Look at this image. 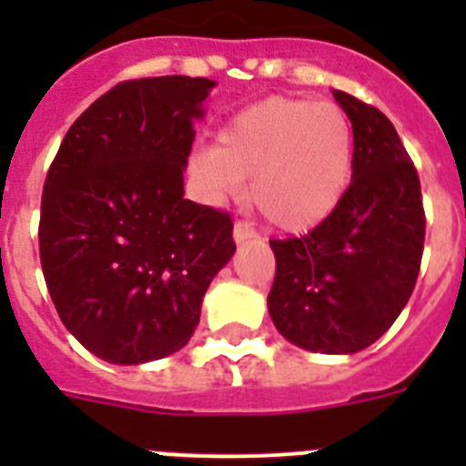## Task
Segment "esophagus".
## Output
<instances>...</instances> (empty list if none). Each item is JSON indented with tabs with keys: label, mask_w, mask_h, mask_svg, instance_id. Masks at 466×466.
Instances as JSON below:
<instances>
[{
	"label": "esophagus",
	"mask_w": 466,
	"mask_h": 466,
	"mask_svg": "<svg viewBox=\"0 0 466 466\" xmlns=\"http://www.w3.org/2000/svg\"><path fill=\"white\" fill-rule=\"evenodd\" d=\"M233 238H236V242L249 240V238H254V228L247 221H236V226H233Z\"/></svg>",
	"instance_id": "esophagus-1"
}]
</instances>
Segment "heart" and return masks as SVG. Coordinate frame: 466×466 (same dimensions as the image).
<instances>
[{
  "label": "heart",
  "instance_id": "obj_1",
  "mask_svg": "<svg viewBox=\"0 0 466 466\" xmlns=\"http://www.w3.org/2000/svg\"><path fill=\"white\" fill-rule=\"evenodd\" d=\"M355 167V127L333 102L275 95L238 111L217 149H198L188 170L208 200L242 191L273 226L303 233L339 208Z\"/></svg>",
  "mask_w": 466,
  "mask_h": 466
}]
</instances>
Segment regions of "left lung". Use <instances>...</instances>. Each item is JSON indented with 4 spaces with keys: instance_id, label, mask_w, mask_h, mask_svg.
<instances>
[{
    "instance_id": "obj_1",
    "label": "left lung",
    "mask_w": 466,
    "mask_h": 466,
    "mask_svg": "<svg viewBox=\"0 0 466 466\" xmlns=\"http://www.w3.org/2000/svg\"><path fill=\"white\" fill-rule=\"evenodd\" d=\"M355 127L352 182L339 208L300 238L270 240L268 312L289 343L352 355L392 327L413 294L425 247L420 177L392 121L333 90Z\"/></svg>"
}]
</instances>
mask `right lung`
<instances>
[{
	"label": "right lung",
	"instance_id": "right-lung-1",
	"mask_svg": "<svg viewBox=\"0 0 466 466\" xmlns=\"http://www.w3.org/2000/svg\"><path fill=\"white\" fill-rule=\"evenodd\" d=\"M212 86L179 74L114 86L72 123L48 167L44 279L69 333L109 364L182 350L236 252L230 214L184 198L193 118Z\"/></svg>",
	"mask_w": 466,
	"mask_h": 466
}]
</instances>
